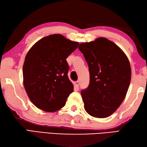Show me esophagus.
Segmentation results:
<instances>
[{
  "label": "esophagus",
  "mask_w": 147,
  "mask_h": 147,
  "mask_svg": "<svg viewBox=\"0 0 147 147\" xmlns=\"http://www.w3.org/2000/svg\"><path fill=\"white\" fill-rule=\"evenodd\" d=\"M79 81H77V82H75L74 83V86L75 88H76L77 89H78V86H79Z\"/></svg>",
  "instance_id": "34e87169"
}]
</instances>
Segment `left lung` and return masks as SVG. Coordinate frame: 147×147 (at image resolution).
<instances>
[{
	"instance_id": "obj_1",
	"label": "left lung",
	"mask_w": 147,
	"mask_h": 147,
	"mask_svg": "<svg viewBox=\"0 0 147 147\" xmlns=\"http://www.w3.org/2000/svg\"><path fill=\"white\" fill-rule=\"evenodd\" d=\"M88 65L90 85L81 92L87 113L97 118L110 116L128 90L131 69L124 52L104 37L80 44Z\"/></svg>"
}]
</instances>
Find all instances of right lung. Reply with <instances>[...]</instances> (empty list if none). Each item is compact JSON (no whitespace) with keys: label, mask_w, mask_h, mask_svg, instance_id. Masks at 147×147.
Returning <instances> with one entry per match:
<instances>
[{"label":"right lung","mask_w":147,"mask_h":147,"mask_svg":"<svg viewBox=\"0 0 147 147\" xmlns=\"http://www.w3.org/2000/svg\"><path fill=\"white\" fill-rule=\"evenodd\" d=\"M78 45L54 34L38 40L28 52L23 67V84L37 108L53 112L65 105L74 88L67 76L66 59Z\"/></svg>","instance_id":"1"}]
</instances>
